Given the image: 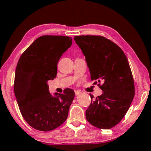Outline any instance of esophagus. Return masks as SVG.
Instances as JSON below:
<instances>
[{
	"mask_svg": "<svg viewBox=\"0 0 151 151\" xmlns=\"http://www.w3.org/2000/svg\"><path fill=\"white\" fill-rule=\"evenodd\" d=\"M81 93V92L80 91H78V90H76V91H75V94H76V96H79V95H80Z\"/></svg>",
	"mask_w": 151,
	"mask_h": 151,
	"instance_id": "1",
	"label": "esophagus"
}]
</instances>
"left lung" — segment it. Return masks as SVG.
<instances>
[{
    "instance_id": "left-lung-1",
    "label": "left lung",
    "mask_w": 151,
    "mask_h": 151,
    "mask_svg": "<svg viewBox=\"0 0 151 151\" xmlns=\"http://www.w3.org/2000/svg\"><path fill=\"white\" fill-rule=\"evenodd\" d=\"M86 57L95 84L103 81L101 96L92 101L86 111L92 125L109 129L120 122L127 112L134 96V85L127 58L120 47L100 36H74Z\"/></svg>"
}]
</instances>
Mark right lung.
<instances>
[{
    "label": "right lung",
    "mask_w": 151,
    "mask_h": 151,
    "mask_svg": "<svg viewBox=\"0 0 151 151\" xmlns=\"http://www.w3.org/2000/svg\"><path fill=\"white\" fill-rule=\"evenodd\" d=\"M72 38L42 36L21 55L16 68L14 90L21 114L32 127L50 131L65 122L75 96L65 89L50 93L47 81L56 78L58 61L70 47Z\"/></svg>",
    "instance_id": "add662e5"
}]
</instances>
